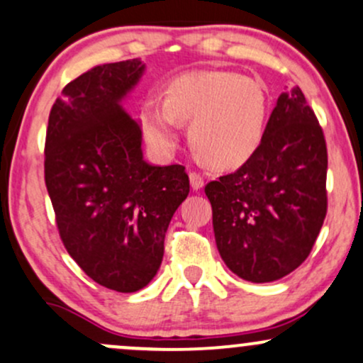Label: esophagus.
Segmentation results:
<instances>
[{
	"instance_id": "1",
	"label": "esophagus",
	"mask_w": 363,
	"mask_h": 363,
	"mask_svg": "<svg viewBox=\"0 0 363 363\" xmlns=\"http://www.w3.org/2000/svg\"><path fill=\"white\" fill-rule=\"evenodd\" d=\"M189 182H191V187H193L194 191L201 189V187L205 186V179H203V176H199V174H196V172L189 174Z\"/></svg>"
}]
</instances>
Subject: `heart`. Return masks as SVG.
<instances>
[{
  "label": "heart",
  "mask_w": 363,
  "mask_h": 363,
  "mask_svg": "<svg viewBox=\"0 0 363 363\" xmlns=\"http://www.w3.org/2000/svg\"><path fill=\"white\" fill-rule=\"evenodd\" d=\"M268 94L252 78L223 69H203L174 78L164 99L141 106V129L150 147L167 157L177 147L181 121H191L189 136L220 169L245 164L259 148L268 118Z\"/></svg>",
  "instance_id": "heart-1"
}]
</instances>
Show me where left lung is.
Segmentation results:
<instances>
[{
    "mask_svg": "<svg viewBox=\"0 0 363 363\" xmlns=\"http://www.w3.org/2000/svg\"><path fill=\"white\" fill-rule=\"evenodd\" d=\"M326 170L323 129L295 86L278 97L254 155L205 187L216 247L232 273L268 283L306 261L326 216Z\"/></svg>",
    "mask_w": 363,
    "mask_h": 363,
    "instance_id": "obj_1",
    "label": "left lung"
}]
</instances>
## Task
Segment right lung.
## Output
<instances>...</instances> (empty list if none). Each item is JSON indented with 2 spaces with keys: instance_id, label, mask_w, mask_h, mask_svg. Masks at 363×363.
<instances>
[{
  "instance_id": "obj_1",
  "label": "right lung",
  "mask_w": 363,
  "mask_h": 363,
  "mask_svg": "<svg viewBox=\"0 0 363 363\" xmlns=\"http://www.w3.org/2000/svg\"><path fill=\"white\" fill-rule=\"evenodd\" d=\"M141 60L99 65L54 102L45 136V186L69 256L94 281L131 294L153 280L170 220L189 194L182 165L143 158L141 124L123 101Z\"/></svg>"
}]
</instances>
